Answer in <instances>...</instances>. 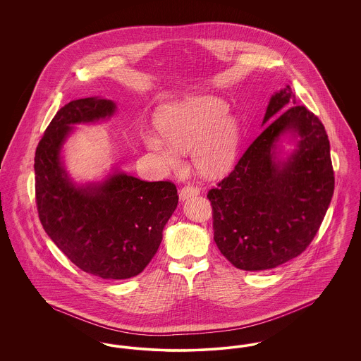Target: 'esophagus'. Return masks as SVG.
<instances>
[{
    "mask_svg": "<svg viewBox=\"0 0 361 361\" xmlns=\"http://www.w3.org/2000/svg\"><path fill=\"white\" fill-rule=\"evenodd\" d=\"M200 193V189L197 188V187H195V185H185L184 188L180 190V200H187L189 197H192V196H196V195H199Z\"/></svg>",
    "mask_w": 361,
    "mask_h": 361,
    "instance_id": "1",
    "label": "esophagus"
}]
</instances>
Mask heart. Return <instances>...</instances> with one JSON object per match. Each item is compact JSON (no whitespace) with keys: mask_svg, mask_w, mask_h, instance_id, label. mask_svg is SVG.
Here are the masks:
<instances>
[{"mask_svg":"<svg viewBox=\"0 0 361 361\" xmlns=\"http://www.w3.org/2000/svg\"><path fill=\"white\" fill-rule=\"evenodd\" d=\"M224 100L202 96L165 106L157 115L161 137L146 134V147L165 165L180 166V153L190 152L196 169L208 177L226 172L240 146L238 121L227 115Z\"/></svg>","mask_w":361,"mask_h":361,"instance_id":"1","label":"heart"}]
</instances>
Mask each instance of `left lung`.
Segmentation results:
<instances>
[{
	"mask_svg": "<svg viewBox=\"0 0 361 361\" xmlns=\"http://www.w3.org/2000/svg\"><path fill=\"white\" fill-rule=\"evenodd\" d=\"M262 124L231 173L207 193L215 243L243 271L272 269L302 255L334 190L326 130L298 104L290 85L271 97ZM287 132L300 137L298 146L287 161H279L275 143Z\"/></svg>",
	"mask_w": 361,
	"mask_h": 361,
	"instance_id": "1",
	"label": "left lung"
}]
</instances>
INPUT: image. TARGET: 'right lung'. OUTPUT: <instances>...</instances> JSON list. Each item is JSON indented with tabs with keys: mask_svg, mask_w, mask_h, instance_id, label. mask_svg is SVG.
Segmentation results:
<instances>
[{
	"mask_svg": "<svg viewBox=\"0 0 361 361\" xmlns=\"http://www.w3.org/2000/svg\"><path fill=\"white\" fill-rule=\"evenodd\" d=\"M111 100L86 97L62 106L35 153V197L40 224L70 261L89 275L124 280L154 257L177 203L172 181H142L114 173L103 183L75 185L61 162L71 124L114 115Z\"/></svg>",
	"mask_w": 361,
	"mask_h": 361,
	"instance_id": "obj_1",
	"label": "right lung"
}]
</instances>
